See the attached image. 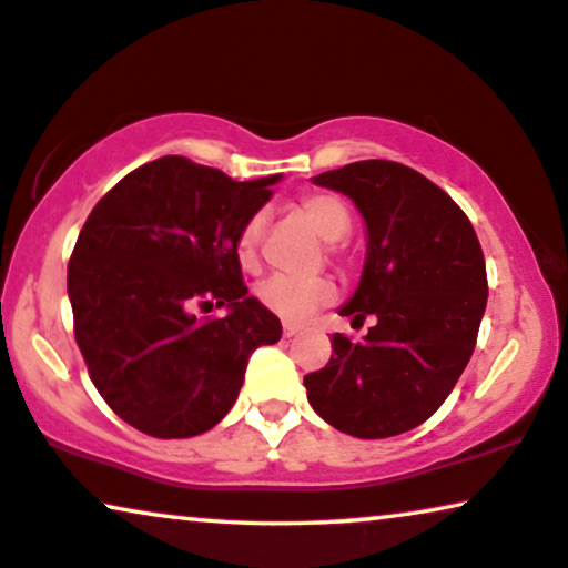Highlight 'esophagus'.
Returning <instances> with one entry per match:
<instances>
[{"label":"esophagus","instance_id":"obj_1","mask_svg":"<svg viewBox=\"0 0 568 568\" xmlns=\"http://www.w3.org/2000/svg\"><path fill=\"white\" fill-rule=\"evenodd\" d=\"M298 329H301V324H293V322H285V324H283V335H285V337L298 335Z\"/></svg>","mask_w":568,"mask_h":568}]
</instances>
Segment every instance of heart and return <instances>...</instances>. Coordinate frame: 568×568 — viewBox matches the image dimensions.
I'll return each instance as SVG.
<instances>
[{
	"instance_id": "obj_1",
	"label": "heart",
	"mask_w": 568,
	"mask_h": 568,
	"mask_svg": "<svg viewBox=\"0 0 568 568\" xmlns=\"http://www.w3.org/2000/svg\"><path fill=\"white\" fill-rule=\"evenodd\" d=\"M301 215L312 223V229L327 241V252L332 256H339L343 246L339 239L347 236L351 231V213L347 205L339 196L329 192H312L304 194L298 202ZM264 233V215L254 213L248 215L244 225L239 229L236 236V254L244 264H254L256 254H260ZM335 283L329 277H285L275 275L267 277L256 288V298L260 304L285 322H304L306 316H312L316 308L327 306L335 301Z\"/></svg>"
}]
</instances>
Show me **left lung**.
<instances>
[{
    "instance_id": "8db88e82",
    "label": "left lung",
    "mask_w": 568,
    "mask_h": 568,
    "mask_svg": "<svg viewBox=\"0 0 568 568\" xmlns=\"http://www.w3.org/2000/svg\"><path fill=\"white\" fill-rule=\"evenodd\" d=\"M314 184L351 196L366 221V267L339 314L374 327L363 343L332 335L327 366L304 376L308 403L343 434H405L442 407L475 351L488 298L480 241L463 207L403 163H347Z\"/></svg>"
}]
</instances>
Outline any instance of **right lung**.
Masks as SVG:
<instances>
[{
    "label": "right lung",
    "mask_w": 568,
    "mask_h": 568,
    "mask_svg": "<svg viewBox=\"0 0 568 568\" xmlns=\"http://www.w3.org/2000/svg\"><path fill=\"white\" fill-rule=\"evenodd\" d=\"M280 176L233 181L163 155L101 196L67 267L74 339L105 405L142 434L189 438L223 420L280 320L246 296L236 236ZM225 305L229 317L193 316Z\"/></svg>",
    "instance_id": "obj_1"
}]
</instances>
